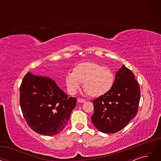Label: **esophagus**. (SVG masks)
I'll return each mask as SVG.
<instances>
[{"label": "esophagus", "instance_id": "esophagus-1", "mask_svg": "<svg viewBox=\"0 0 161 161\" xmlns=\"http://www.w3.org/2000/svg\"><path fill=\"white\" fill-rule=\"evenodd\" d=\"M77 101H79V103H85V102L86 101L85 99H82V98H78Z\"/></svg>", "mask_w": 161, "mask_h": 161}]
</instances>
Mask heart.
Listing matches in <instances>:
<instances>
[{"instance_id": "1", "label": "heart", "mask_w": 161, "mask_h": 161, "mask_svg": "<svg viewBox=\"0 0 161 161\" xmlns=\"http://www.w3.org/2000/svg\"><path fill=\"white\" fill-rule=\"evenodd\" d=\"M69 93L75 94L83 83L84 90L91 97H97L109 92L114 85L115 75L110 69L95 62H82L65 77Z\"/></svg>"}]
</instances>
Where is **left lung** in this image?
<instances>
[{
	"label": "left lung",
	"instance_id": "1",
	"mask_svg": "<svg viewBox=\"0 0 161 161\" xmlns=\"http://www.w3.org/2000/svg\"><path fill=\"white\" fill-rule=\"evenodd\" d=\"M140 99V89L134 75L123 65L116 72L112 89L92 101V124L103 133L120 131L137 114Z\"/></svg>",
	"mask_w": 161,
	"mask_h": 161
}]
</instances>
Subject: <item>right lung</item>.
Instances as JSON below:
<instances>
[{
    "instance_id": "obj_1",
    "label": "right lung",
    "mask_w": 161,
    "mask_h": 161,
    "mask_svg": "<svg viewBox=\"0 0 161 161\" xmlns=\"http://www.w3.org/2000/svg\"><path fill=\"white\" fill-rule=\"evenodd\" d=\"M76 104L49 77L27 72L20 86V106L28 125L45 136L61 132Z\"/></svg>"
}]
</instances>
